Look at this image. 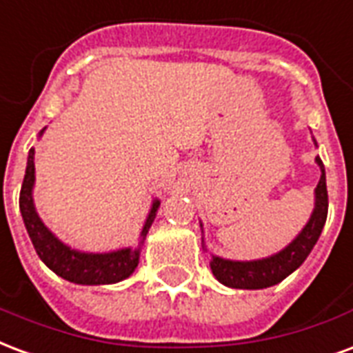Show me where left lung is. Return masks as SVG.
<instances>
[{
	"instance_id": "obj_1",
	"label": "left lung",
	"mask_w": 353,
	"mask_h": 353,
	"mask_svg": "<svg viewBox=\"0 0 353 353\" xmlns=\"http://www.w3.org/2000/svg\"><path fill=\"white\" fill-rule=\"evenodd\" d=\"M316 163L322 174L314 190V210L301 232L283 251L266 259H259V261H227L221 256H212V274L216 275V279L221 285L230 288H248V290L274 287L303 264V261L314 248V243L318 242L320 232L325 225V217H327L325 171L324 163L318 156Z\"/></svg>"
}]
</instances>
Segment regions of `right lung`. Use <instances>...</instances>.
Here are the masks:
<instances>
[{
  "label": "right lung",
  "instance_id": "right-lung-1",
  "mask_svg": "<svg viewBox=\"0 0 353 353\" xmlns=\"http://www.w3.org/2000/svg\"><path fill=\"white\" fill-rule=\"evenodd\" d=\"M41 134L39 136H42ZM35 148L29 150L28 167L23 176L22 190H20V212H22L23 225L33 242L37 255L54 274L63 279L76 283V285H111L126 279L134 274L139 262L141 243L145 242L150 225L154 221L156 212L160 208V201H152V208L148 212L147 221L143 225L141 242L134 248L119 249L111 253H81L78 249L68 248L59 238L55 236L46 225L42 223L33 205V184H35Z\"/></svg>",
  "mask_w": 353,
  "mask_h": 353
}]
</instances>
